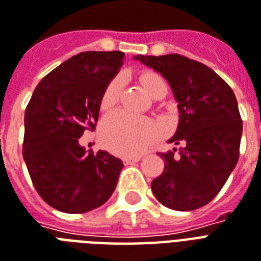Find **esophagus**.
<instances>
[{
  "instance_id": "1",
  "label": "esophagus",
  "mask_w": 261,
  "mask_h": 261,
  "mask_svg": "<svg viewBox=\"0 0 261 261\" xmlns=\"http://www.w3.org/2000/svg\"><path fill=\"white\" fill-rule=\"evenodd\" d=\"M139 160H141V156H130V157H124V159H123V163H124V164H133V163H137V162H139Z\"/></svg>"
}]
</instances>
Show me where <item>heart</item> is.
Instances as JSON below:
<instances>
[{
  "instance_id": "obj_1",
  "label": "heart",
  "mask_w": 261,
  "mask_h": 261,
  "mask_svg": "<svg viewBox=\"0 0 261 261\" xmlns=\"http://www.w3.org/2000/svg\"><path fill=\"white\" fill-rule=\"evenodd\" d=\"M139 82L153 98H163L168 91L166 79L156 71L145 69L139 73ZM124 79L120 75L113 76L99 97V109L109 111L119 102ZM160 135V127L152 119L128 115L117 111L105 117L99 127V139L105 148L122 156H133L144 152Z\"/></svg>"
}]
</instances>
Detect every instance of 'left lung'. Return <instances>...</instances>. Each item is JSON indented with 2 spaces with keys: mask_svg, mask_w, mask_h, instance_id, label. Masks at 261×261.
I'll return each instance as SVG.
<instances>
[{
  "mask_svg": "<svg viewBox=\"0 0 261 261\" xmlns=\"http://www.w3.org/2000/svg\"><path fill=\"white\" fill-rule=\"evenodd\" d=\"M160 72L178 101L179 124L168 141L185 148L159 153L164 171L152 180L159 201L175 211H194L212 201L240 157L242 119L231 87L202 63L180 55L137 56Z\"/></svg>",
  "mask_w": 261,
  "mask_h": 261,
  "instance_id": "obj_1",
  "label": "left lung"
}]
</instances>
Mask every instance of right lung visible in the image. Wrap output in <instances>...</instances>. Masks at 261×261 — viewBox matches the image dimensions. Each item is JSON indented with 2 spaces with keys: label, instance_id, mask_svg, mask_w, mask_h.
I'll use <instances>...</instances> for the list:
<instances>
[{
  "label": "right lung",
  "instance_id": "obj_1",
  "mask_svg": "<svg viewBox=\"0 0 261 261\" xmlns=\"http://www.w3.org/2000/svg\"><path fill=\"white\" fill-rule=\"evenodd\" d=\"M122 51H82L35 87L24 115L23 157L43 201L67 214L101 206L116 188L123 162L79 145L98 120L99 97L123 64Z\"/></svg>",
  "mask_w": 261,
  "mask_h": 261
}]
</instances>
